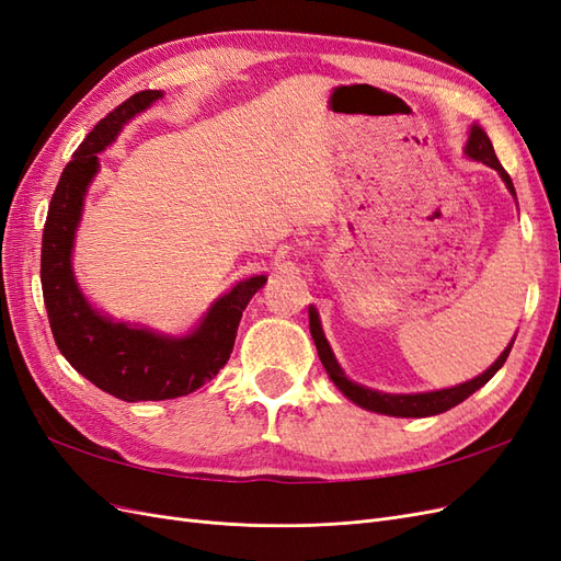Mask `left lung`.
Masks as SVG:
<instances>
[{"label":"left lung","instance_id":"8db88e82","mask_svg":"<svg viewBox=\"0 0 561 561\" xmlns=\"http://www.w3.org/2000/svg\"><path fill=\"white\" fill-rule=\"evenodd\" d=\"M466 157L472 159V161H480L489 168H494V171L501 175V180L505 182L507 192L517 196L511 175L503 171L501 161L496 159L494 145H491L489 135L478 124L470 126V135H468V142H466ZM309 328H311V336H313V344L318 348L322 367H325V371L330 375V379L334 381V386L342 390V393L351 402H355L358 407H363V410H369V412L388 414V416H404V419H421V416L443 414V412L451 410V407H456L458 402H463L466 398H470L474 390H480L503 367V363L507 360V355H511V348L515 344V339H513V342L507 344L505 351L499 355V360L494 365H491L486 371H482L480 377H474L466 383H458V386L443 388V390H431V393H400V396H396V393H381V390L365 388L360 383L351 381L344 375V369L339 367L334 353L328 344L325 332H322L318 311L313 307H309Z\"/></svg>","mask_w":561,"mask_h":561}]
</instances>
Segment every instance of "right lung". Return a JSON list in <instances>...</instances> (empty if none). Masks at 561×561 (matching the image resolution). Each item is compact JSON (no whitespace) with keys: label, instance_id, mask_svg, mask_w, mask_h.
<instances>
[{"label":"right lung","instance_id":"1","mask_svg":"<svg viewBox=\"0 0 561 561\" xmlns=\"http://www.w3.org/2000/svg\"><path fill=\"white\" fill-rule=\"evenodd\" d=\"M159 98H163L161 91H140L100 118L65 165L42 236L44 307L60 353L81 377L126 402L173 400L210 381L229 360L248 301L266 283V276L236 283L182 336L114 322L83 297L75 278L72 248L83 198L100 171L98 154L116 140L133 116Z\"/></svg>","mask_w":561,"mask_h":561}]
</instances>
